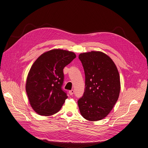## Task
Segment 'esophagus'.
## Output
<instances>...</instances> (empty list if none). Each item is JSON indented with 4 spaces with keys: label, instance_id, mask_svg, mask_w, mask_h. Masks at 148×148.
I'll return each mask as SVG.
<instances>
[{
    "label": "esophagus",
    "instance_id": "esophagus-1",
    "mask_svg": "<svg viewBox=\"0 0 148 148\" xmlns=\"http://www.w3.org/2000/svg\"><path fill=\"white\" fill-rule=\"evenodd\" d=\"M74 90H70V91H69V94H70V95H72L74 94Z\"/></svg>",
    "mask_w": 148,
    "mask_h": 148
}]
</instances>
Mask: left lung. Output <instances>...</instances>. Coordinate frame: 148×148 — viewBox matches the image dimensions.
Returning <instances> with one entry per match:
<instances>
[{"mask_svg": "<svg viewBox=\"0 0 148 148\" xmlns=\"http://www.w3.org/2000/svg\"><path fill=\"white\" fill-rule=\"evenodd\" d=\"M85 74V89L78 101L80 113L86 120L103 119L113 109L120 91V75L114 62L100 51L79 55Z\"/></svg>", "mask_w": 148, "mask_h": 148, "instance_id": "8db88e82", "label": "left lung"}]
</instances>
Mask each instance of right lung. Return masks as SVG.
<instances>
[{"label":"right lung","mask_w":148,"mask_h":148,"mask_svg":"<svg viewBox=\"0 0 148 148\" xmlns=\"http://www.w3.org/2000/svg\"><path fill=\"white\" fill-rule=\"evenodd\" d=\"M75 57L74 52L54 49L42 54L33 63L25 90L31 107L38 115H54L62 107L67 98L61 88L63 69Z\"/></svg>","instance_id":"obj_1"}]
</instances>
